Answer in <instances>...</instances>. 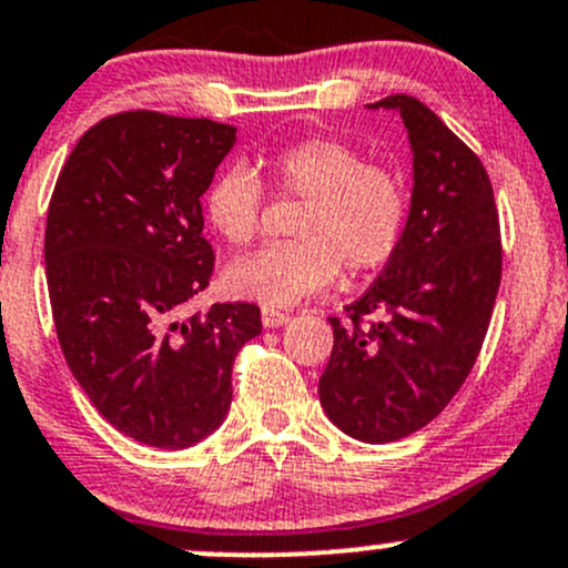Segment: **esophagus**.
<instances>
[{"mask_svg": "<svg viewBox=\"0 0 568 568\" xmlns=\"http://www.w3.org/2000/svg\"><path fill=\"white\" fill-rule=\"evenodd\" d=\"M261 321H264V326H268V329H274V326L288 324L291 313L288 310H277L272 307V304H264V310H261Z\"/></svg>", "mask_w": 568, "mask_h": 568, "instance_id": "esophagus-1", "label": "esophagus"}]
</instances>
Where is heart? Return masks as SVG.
Listing matches in <instances>:
<instances>
[{
	"label": "heart",
	"mask_w": 568,
	"mask_h": 568,
	"mask_svg": "<svg viewBox=\"0 0 568 568\" xmlns=\"http://www.w3.org/2000/svg\"><path fill=\"white\" fill-rule=\"evenodd\" d=\"M268 174L283 195L304 199L296 217L300 239L272 244L225 272L231 294L264 304H296L324 291L339 268L364 274L397 253L408 223V184L397 171L364 163L339 139H302L268 158ZM212 229L231 247H247L261 231L264 182L231 165L206 193Z\"/></svg>",
	"instance_id": "heart-1"
}]
</instances>
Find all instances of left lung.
Masks as SVG:
<instances>
[{"instance_id": "1", "label": "left lung", "mask_w": 568, "mask_h": 568, "mask_svg": "<svg viewBox=\"0 0 568 568\" xmlns=\"http://www.w3.org/2000/svg\"><path fill=\"white\" fill-rule=\"evenodd\" d=\"M373 109H397L408 128L410 214L381 277L345 307L348 321L329 318L334 345L318 394L351 438L389 444L433 422L474 369L504 250L493 184L474 149L410 94Z\"/></svg>"}]
</instances>
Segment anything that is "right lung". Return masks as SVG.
Here are the masks:
<instances>
[{"instance_id": "right-lung-1", "label": "right lung", "mask_w": 568, "mask_h": 568, "mask_svg": "<svg viewBox=\"0 0 568 568\" xmlns=\"http://www.w3.org/2000/svg\"><path fill=\"white\" fill-rule=\"evenodd\" d=\"M236 141L212 119L122 111L81 135L53 187L45 280L70 373L109 425L160 449L220 427L231 369L261 334L250 302L182 318L214 250L201 195Z\"/></svg>"}]
</instances>
